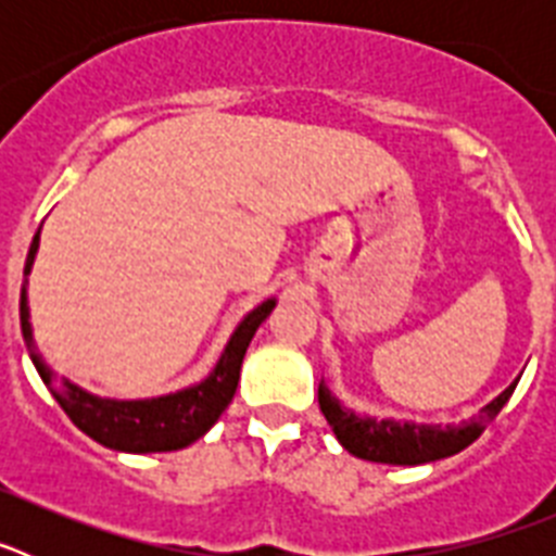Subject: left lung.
Returning a JSON list of instances; mask_svg holds the SVG:
<instances>
[{
	"mask_svg": "<svg viewBox=\"0 0 556 556\" xmlns=\"http://www.w3.org/2000/svg\"><path fill=\"white\" fill-rule=\"evenodd\" d=\"M515 387H518V378L495 401H490L479 415L459 426H420L362 417L339 404L326 384H320L317 397H320V409L326 415L328 426H331L348 454L367 462H384V465H424V462H437L459 454L473 440H479L484 426L504 409Z\"/></svg>",
	"mask_w": 556,
	"mask_h": 556,
	"instance_id": "8db88e82",
	"label": "left lung"
}]
</instances>
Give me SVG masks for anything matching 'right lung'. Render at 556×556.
<instances>
[{
  "label": "right lung",
  "instance_id": "obj_1",
  "mask_svg": "<svg viewBox=\"0 0 556 556\" xmlns=\"http://www.w3.org/2000/svg\"><path fill=\"white\" fill-rule=\"evenodd\" d=\"M38 236L41 228L33 236L29 244L27 262H24V283H22V333L27 342L29 358L36 365L38 376L43 384L55 395L61 409L72 417V424L97 440L100 445L113 451H127V454H152V451H178L191 445L194 440L205 434L211 426L217 424L219 415L228 409L233 401L236 384H239V370H242V358L248 353L250 339L255 328L267 320V314L275 308V301H264L239 323L230 342L225 345L217 367L211 370L208 378L189 390L172 392V395L147 397V401H113V397H97L91 392L80 390L72 384L68 378H55L52 370L41 362L33 345V328H29V308H27V275L33 269L38 253Z\"/></svg>",
  "mask_w": 556,
  "mask_h": 556
}]
</instances>
